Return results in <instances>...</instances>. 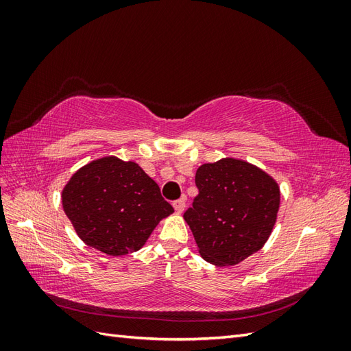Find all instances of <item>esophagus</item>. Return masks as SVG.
<instances>
[{"mask_svg": "<svg viewBox=\"0 0 351 351\" xmlns=\"http://www.w3.org/2000/svg\"><path fill=\"white\" fill-rule=\"evenodd\" d=\"M173 206H174L177 214H182V212H183L184 208H186V202H184V199H178V200L174 202Z\"/></svg>", "mask_w": 351, "mask_h": 351, "instance_id": "esophagus-1", "label": "esophagus"}]
</instances>
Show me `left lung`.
Returning <instances> with one entry per match:
<instances>
[{
	"label": "left lung",
	"mask_w": 351,
	"mask_h": 351,
	"mask_svg": "<svg viewBox=\"0 0 351 351\" xmlns=\"http://www.w3.org/2000/svg\"><path fill=\"white\" fill-rule=\"evenodd\" d=\"M199 195L184 219L200 256L232 267L263 247L280 209V186L259 167L236 158L200 165Z\"/></svg>",
	"instance_id": "1"
}]
</instances>
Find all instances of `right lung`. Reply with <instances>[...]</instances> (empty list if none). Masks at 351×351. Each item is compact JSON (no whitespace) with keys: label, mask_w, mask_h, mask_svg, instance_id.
Masks as SVG:
<instances>
[{"label":"right lung","mask_w":351,"mask_h":351,"mask_svg":"<svg viewBox=\"0 0 351 351\" xmlns=\"http://www.w3.org/2000/svg\"><path fill=\"white\" fill-rule=\"evenodd\" d=\"M61 202L80 240L108 256L142 249L159 221L174 212L139 164L114 155L79 168Z\"/></svg>","instance_id":"add662e5"}]
</instances>
